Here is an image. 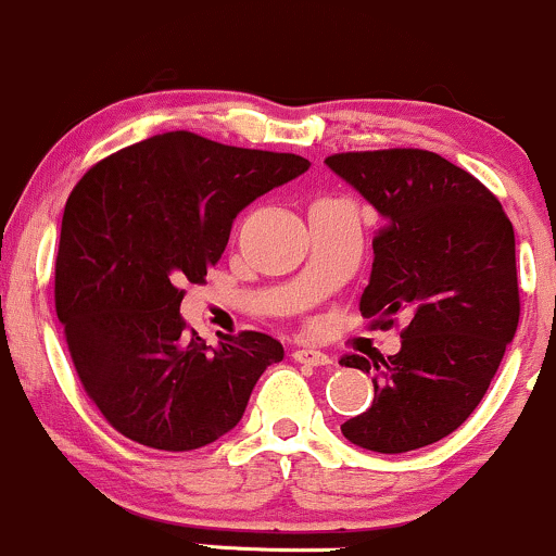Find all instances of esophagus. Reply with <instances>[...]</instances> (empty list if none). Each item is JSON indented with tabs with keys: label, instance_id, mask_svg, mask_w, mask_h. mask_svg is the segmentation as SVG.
<instances>
[{
	"label": "esophagus",
	"instance_id": "1",
	"mask_svg": "<svg viewBox=\"0 0 556 556\" xmlns=\"http://www.w3.org/2000/svg\"><path fill=\"white\" fill-rule=\"evenodd\" d=\"M296 362H302V365H330V359L326 352H320V349H296L294 354H291Z\"/></svg>",
	"mask_w": 556,
	"mask_h": 556
}]
</instances>
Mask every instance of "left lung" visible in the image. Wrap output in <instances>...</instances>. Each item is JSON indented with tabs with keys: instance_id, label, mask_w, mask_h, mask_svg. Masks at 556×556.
<instances>
[{
	"instance_id": "8db88e82",
	"label": "left lung",
	"mask_w": 556,
	"mask_h": 556,
	"mask_svg": "<svg viewBox=\"0 0 556 556\" xmlns=\"http://www.w3.org/2000/svg\"><path fill=\"white\" fill-rule=\"evenodd\" d=\"M380 215L359 309L372 328L407 317L389 359L346 354L376 399L341 426L352 444L402 454L457 430L489 391L520 320L515 230L476 176L428 149L326 157Z\"/></svg>"
}]
</instances>
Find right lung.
Returning a JSON list of instances; mask_svg holds the SVG:
<instances>
[{
  "mask_svg": "<svg viewBox=\"0 0 556 556\" xmlns=\"http://www.w3.org/2000/svg\"><path fill=\"white\" fill-rule=\"evenodd\" d=\"M307 167L299 154L167 130L78 180L62 215L54 309L86 396L117 433L191 452L241 420L283 346L257 330L207 346L180 320V286L204 283L233 217Z\"/></svg>",
  "mask_w": 556,
  "mask_h": 556,
  "instance_id": "right-lung-1",
  "label": "right lung"
}]
</instances>
